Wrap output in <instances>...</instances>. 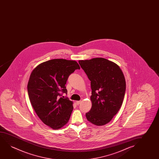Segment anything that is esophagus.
Returning a JSON list of instances; mask_svg holds the SVG:
<instances>
[{
	"mask_svg": "<svg viewBox=\"0 0 159 159\" xmlns=\"http://www.w3.org/2000/svg\"><path fill=\"white\" fill-rule=\"evenodd\" d=\"M81 102V101H76V104L78 105H79L80 104Z\"/></svg>",
	"mask_w": 159,
	"mask_h": 159,
	"instance_id": "1",
	"label": "esophagus"
}]
</instances>
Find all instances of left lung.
Segmentation results:
<instances>
[{
    "mask_svg": "<svg viewBox=\"0 0 159 159\" xmlns=\"http://www.w3.org/2000/svg\"><path fill=\"white\" fill-rule=\"evenodd\" d=\"M79 63L91 81L92 105L86 118L98 126L107 124L122 106L126 89L124 74L117 64L104 58Z\"/></svg>",
    "mask_w": 159,
    "mask_h": 159,
    "instance_id": "8db88e82",
    "label": "left lung"
}]
</instances>
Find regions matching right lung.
Wrapping results in <instances>:
<instances>
[{
    "label": "right lung",
    "mask_w": 159,
    "mask_h": 159,
    "mask_svg": "<svg viewBox=\"0 0 159 159\" xmlns=\"http://www.w3.org/2000/svg\"><path fill=\"white\" fill-rule=\"evenodd\" d=\"M80 69L75 61L52 59L41 63L31 74L27 87L31 104L42 121L53 129L61 128L70 120L73 102L62 96L67 94L68 77Z\"/></svg>",
    "instance_id": "obj_1"
}]
</instances>
